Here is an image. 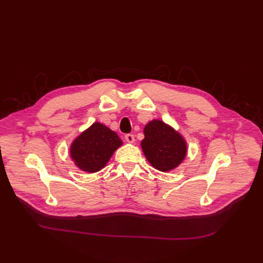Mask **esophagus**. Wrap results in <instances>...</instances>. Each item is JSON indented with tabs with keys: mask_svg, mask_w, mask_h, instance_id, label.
I'll return each mask as SVG.
<instances>
[{
	"mask_svg": "<svg viewBox=\"0 0 263 263\" xmlns=\"http://www.w3.org/2000/svg\"><path fill=\"white\" fill-rule=\"evenodd\" d=\"M124 139H126V141L128 143H134V141H135L133 134H126V135H124Z\"/></svg>",
	"mask_w": 263,
	"mask_h": 263,
	"instance_id": "obj_1",
	"label": "esophagus"
}]
</instances>
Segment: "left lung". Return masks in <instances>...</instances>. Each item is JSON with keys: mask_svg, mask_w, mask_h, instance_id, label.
<instances>
[{"mask_svg": "<svg viewBox=\"0 0 263 263\" xmlns=\"http://www.w3.org/2000/svg\"><path fill=\"white\" fill-rule=\"evenodd\" d=\"M142 149L148 162L161 172H170L179 166L186 156L183 136L162 120L154 119L144 128Z\"/></svg>", "mask_w": 263, "mask_h": 263, "instance_id": "left-lung-1", "label": "left lung"}]
</instances>
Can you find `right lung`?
Returning <instances> with one entry per match:
<instances>
[{"mask_svg": "<svg viewBox=\"0 0 263 263\" xmlns=\"http://www.w3.org/2000/svg\"><path fill=\"white\" fill-rule=\"evenodd\" d=\"M121 145L116 132L100 122H93L72 142L70 157L81 171L96 173L105 166Z\"/></svg>", "mask_w": 263, "mask_h": 263, "instance_id": "right-lung-1", "label": "right lung"}]
</instances>
